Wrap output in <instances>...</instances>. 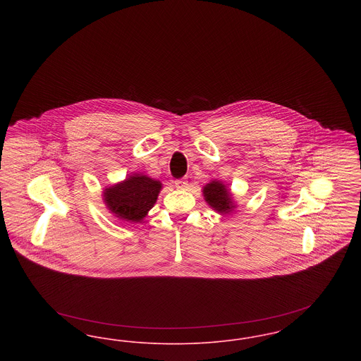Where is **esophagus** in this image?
<instances>
[{"label": "esophagus", "instance_id": "esophagus-1", "mask_svg": "<svg viewBox=\"0 0 361 361\" xmlns=\"http://www.w3.org/2000/svg\"><path fill=\"white\" fill-rule=\"evenodd\" d=\"M174 187L177 189H185L188 187V181L185 178H181V180H176L174 181Z\"/></svg>", "mask_w": 361, "mask_h": 361}]
</instances>
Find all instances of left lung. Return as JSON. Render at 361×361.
Masks as SVG:
<instances>
[{
  "instance_id": "1",
  "label": "left lung",
  "mask_w": 361,
  "mask_h": 361,
  "mask_svg": "<svg viewBox=\"0 0 361 361\" xmlns=\"http://www.w3.org/2000/svg\"><path fill=\"white\" fill-rule=\"evenodd\" d=\"M203 196L207 204L221 215H227L237 208L233 193L219 180H212L206 184L203 187Z\"/></svg>"
}]
</instances>
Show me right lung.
I'll return each mask as SVG.
<instances>
[{
  "label": "right lung",
  "mask_w": 361,
  "mask_h": 361,
  "mask_svg": "<svg viewBox=\"0 0 361 361\" xmlns=\"http://www.w3.org/2000/svg\"><path fill=\"white\" fill-rule=\"evenodd\" d=\"M161 189L162 183L159 180L135 173L121 183L105 187L104 204L119 221L140 224L154 207Z\"/></svg>",
  "instance_id": "right-lung-1"
}]
</instances>
